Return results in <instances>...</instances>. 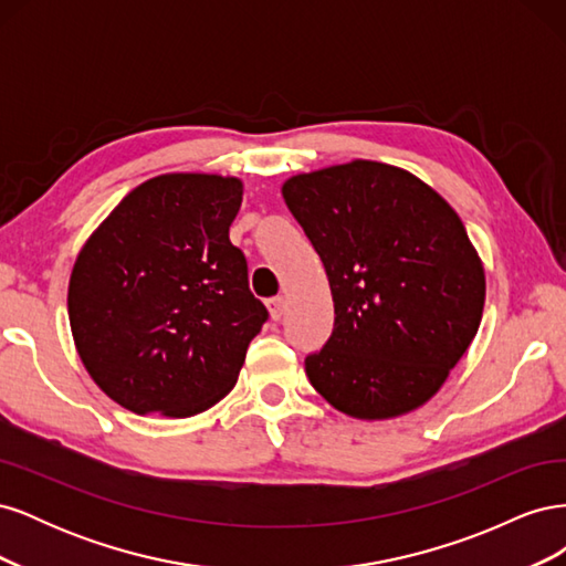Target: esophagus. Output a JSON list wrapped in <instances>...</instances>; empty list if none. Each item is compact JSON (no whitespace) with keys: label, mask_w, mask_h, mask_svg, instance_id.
I'll return each mask as SVG.
<instances>
[{"label":"esophagus","mask_w":566,"mask_h":566,"mask_svg":"<svg viewBox=\"0 0 566 566\" xmlns=\"http://www.w3.org/2000/svg\"><path fill=\"white\" fill-rule=\"evenodd\" d=\"M266 306H269V314H271L273 321H281V318H283V312H285L283 297H271V300L266 302Z\"/></svg>","instance_id":"esophagus-1"}]
</instances>
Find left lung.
Instances as JSON below:
<instances>
[{
  "mask_svg": "<svg viewBox=\"0 0 566 566\" xmlns=\"http://www.w3.org/2000/svg\"><path fill=\"white\" fill-rule=\"evenodd\" d=\"M328 273L333 335L306 356L321 397L358 420L430 401L482 323L486 279L468 231L401 167L352 160L283 184Z\"/></svg>",
  "mask_w": 566,
  "mask_h": 566,
  "instance_id": "1",
  "label": "left lung"
}]
</instances>
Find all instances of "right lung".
<instances>
[{
  "instance_id": "add662e5",
  "label": "right lung",
  "mask_w": 566,
  "mask_h": 566,
  "mask_svg": "<svg viewBox=\"0 0 566 566\" xmlns=\"http://www.w3.org/2000/svg\"><path fill=\"white\" fill-rule=\"evenodd\" d=\"M235 177L177 172L136 186L82 245L67 318L92 380L136 416L188 418L233 389L269 318L229 227Z\"/></svg>"
}]
</instances>
